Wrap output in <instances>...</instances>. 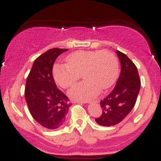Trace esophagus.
<instances>
[{
    "label": "esophagus",
    "mask_w": 161,
    "mask_h": 161,
    "mask_svg": "<svg viewBox=\"0 0 161 161\" xmlns=\"http://www.w3.org/2000/svg\"><path fill=\"white\" fill-rule=\"evenodd\" d=\"M81 103H82V104H88V103H90V101H83V102Z\"/></svg>",
    "instance_id": "34e87169"
}]
</instances>
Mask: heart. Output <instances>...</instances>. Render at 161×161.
Returning a JSON list of instances; mask_svg holds the SVG:
<instances>
[{
	"instance_id": "obj_1",
	"label": "heart",
	"mask_w": 161,
	"mask_h": 161,
	"mask_svg": "<svg viewBox=\"0 0 161 161\" xmlns=\"http://www.w3.org/2000/svg\"><path fill=\"white\" fill-rule=\"evenodd\" d=\"M57 84L64 88L73 86L81 75L86 80L69 92L70 97L78 101H88L108 89L119 74V62L114 53L103 51H79L66 57V64H57L53 70Z\"/></svg>"
}]
</instances>
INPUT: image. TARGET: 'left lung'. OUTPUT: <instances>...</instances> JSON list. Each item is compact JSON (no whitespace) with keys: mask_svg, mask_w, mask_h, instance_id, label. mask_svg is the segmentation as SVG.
Masks as SVG:
<instances>
[{"mask_svg":"<svg viewBox=\"0 0 161 161\" xmlns=\"http://www.w3.org/2000/svg\"><path fill=\"white\" fill-rule=\"evenodd\" d=\"M121 64V73L113 91L101 100L102 114L95 121L104 126L115 125L123 120L136 104L141 80L134 63L125 53L116 51Z\"/></svg>","mask_w":161,"mask_h":161,"instance_id":"obj_1","label":"left lung"}]
</instances>
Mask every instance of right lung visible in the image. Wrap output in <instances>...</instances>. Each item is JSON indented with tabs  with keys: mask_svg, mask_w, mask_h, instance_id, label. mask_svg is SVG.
I'll list each match as a JSON object with an SVG mask.
<instances>
[{
	"mask_svg": "<svg viewBox=\"0 0 161 161\" xmlns=\"http://www.w3.org/2000/svg\"><path fill=\"white\" fill-rule=\"evenodd\" d=\"M67 49L51 48L37 57L27 77L25 98L31 115L37 123L48 129L64 124L71 103L57 88L52 69L59 55Z\"/></svg>",
	"mask_w": 161,
	"mask_h": 161,
	"instance_id": "add662e5",
	"label": "right lung"
}]
</instances>
